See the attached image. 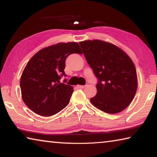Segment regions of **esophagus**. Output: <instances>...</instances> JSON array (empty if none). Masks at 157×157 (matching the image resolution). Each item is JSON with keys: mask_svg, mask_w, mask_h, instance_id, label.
Listing matches in <instances>:
<instances>
[{"mask_svg": "<svg viewBox=\"0 0 157 157\" xmlns=\"http://www.w3.org/2000/svg\"><path fill=\"white\" fill-rule=\"evenodd\" d=\"M77 86H78V88H79V89H84L85 87L84 85H78Z\"/></svg>", "mask_w": 157, "mask_h": 157, "instance_id": "esophagus-1", "label": "esophagus"}]
</instances>
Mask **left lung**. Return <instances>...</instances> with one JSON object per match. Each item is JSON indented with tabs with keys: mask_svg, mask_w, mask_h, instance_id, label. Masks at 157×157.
I'll return each instance as SVG.
<instances>
[{
	"mask_svg": "<svg viewBox=\"0 0 157 157\" xmlns=\"http://www.w3.org/2000/svg\"><path fill=\"white\" fill-rule=\"evenodd\" d=\"M87 63L98 78L97 94L90 101L108 113L128 107L136 94L138 81L134 63L123 50L100 40L79 43Z\"/></svg>",
	"mask_w": 157,
	"mask_h": 157,
	"instance_id": "left-lung-1",
	"label": "left lung"
}]
</instances>
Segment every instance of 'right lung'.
Masks as SVG:
<instances>
[{
  "instance_id": "1",
  "label": "right lung",
  "mask_w": 157,
  "mask_h": 157,
  "mask_svg": "<svg viewBox=\"0 0 157 157\" xmlns=\"http://www.w3.org/2000/svg\"><path fill=\"white\" fill-rule=\"evenodd\" d=\"M73 53H82L78 43H59L39 50L29 60L20 86L23 102L34 113L50 116L68 105L73 89L60 79L66 77V59Z\"/></svg>"
}]
</instances>
